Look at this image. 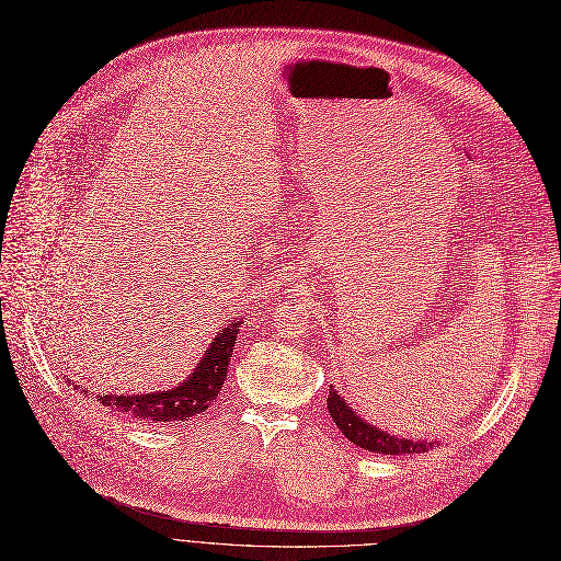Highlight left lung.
I'll return each instance as SVG.
<instances>
[{"label": "left lung", "instance_id": "obj_1", "mask_svg": "<svg viewBox=\"0 0 561 561\" xmlns=\"http://www.w3.org/2000/svg\"><path fill=\"white\" fill-rule=\"evenodd\" d=\"M327 407L337 430L356 447L375 451V455H424V451L438 445V440H411L404 436L388 434L379 430L377 424H369L356 413V409L346 404V399L333 386L329 388Z\"/></svg>", "mask_w": 561, "mask_h": 561}]
</instances>
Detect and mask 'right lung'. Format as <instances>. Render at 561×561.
<instances>
[{
    "label": "right lung",
    "instance_id": "right-lung-1",
    "mask_svg": "<svg viewBox=\"0 0 561 561\" xmlns=\"http://www.w3.org/2000/svg\"><path fill=\"white\" fill-rule=\"evenodd\" d=\"M244 324L242 317H234L230 324H226L215 340L209 342L203 358L192 369V375L182 383L169 388V390H154V392H141V394H95V402L102 407H110L114 411L127 413L137 420H152V422H184L215 402L219 397V390L226 381L228 365L232 358L234 337L239 333V327ZM70 383V381H68ZM75 390L93 397L89 388H79L77 383H70Z\"/></svg>",
    "mask_w": 561,
    "mask_h": 561
}]
</instances>
